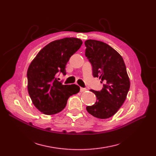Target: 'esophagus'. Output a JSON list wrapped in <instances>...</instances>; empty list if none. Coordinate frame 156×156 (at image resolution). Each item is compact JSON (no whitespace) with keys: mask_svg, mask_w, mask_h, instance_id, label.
I'll use <instances>...</instances> for the list:
<instances>
[{"mask_svg":"<svg viewBox=\"0 0 156 156\" xmlns=\"http://www.w3.org/2000/svg\"><path fill=\"white\" fill-rule=\"evenodd\" d=\"M86 90H87L86 88H82V87L80 88V92H83L86 91Z\"/></svg>","mask_w":156,"mask_h":156,"instance_id":"esophagus-1","label":"esophagus"}]
</instances>
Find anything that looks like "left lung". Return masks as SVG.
Returning <instances> with one entry per match:
<instances>
[{
    "label": "left lung",
    "instance_id": "obj_1",
    "mask_svg": "<svg viewBox=\"0 0 156 156\" xmlns=\"http://www.w3.org/2000/svg\"><path fill=\"white\" fill-rule=\"evenodd\" d=\"M85 56L92 66L93 76L101 79L100 91L90 90L96 96V102L87 110L98 119H106L114 115L123 104L130 87L124 61L110 45L100 41L88 40Z\"/></svg>",
    "mask_w": 156,
    "mask_h": 156
}]
</instances>
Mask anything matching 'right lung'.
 Masks as SVG:
<instances>
[{"mask_svg":"<svg viewBox=\"0 0 156 156\" xmlns=\"http://www.w3.org/2000/svg\"><path fill=\"white\" fill-rule=\"evenodd\" d=\"M82 41L65 37L51 42L41 49L27 70L28 92L33 104L40 112L52 115L62 111L69 96L77 94L76 84H62L56 78L58 73L66 74V66Z\"/></svg>","mask_w":156,"mask_h":156,"instance_id":"add662e5","label":"right lung"}]
</instances>
